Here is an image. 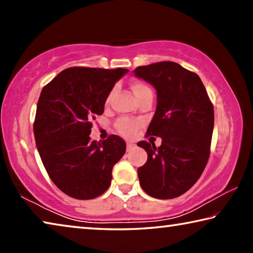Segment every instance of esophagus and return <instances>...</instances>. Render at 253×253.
<instances>
[{"mask_svg": "<svg viewBox=\"0 0 253 253\" xmlns=\"http://www.w3.org/2000/svg\"><path fill=\"white\" fill-rule=\"evenodd\" d=\"M126 148H127V152H130L132 148H135V144L127 142V144H126Z\"/></svg>", "mask_w": 253, "mask_h": 253, "instance_id": "1", "label": "esophagus"}]
</instances>
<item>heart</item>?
I'll list each match as a JSON object with an SVG mask.
<instances>
[{
    "instance_id": "heart-1",
    "label": "heart",
    "mask_w": 253,
    "mask_h": 253,
    "mask_svg": "<svg viewBox=\"0 0 253 253\" xmlns=\"http://www.w3.org/2000/svg\"><path fill=\"white\" fill-rule=\"evenodd\" d=\"M131 89L135 96H139L140 93H143L144 91L151 90L146 84H144L142 83H135L131 85ZM138 126H139L138 122L131 121V119H128V118H122L121 121H118L116 124V129L121 135L130 137L134 135V132L137 130Z\"/></svg>"
}]
</instances>
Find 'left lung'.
I'll return each instance as SVG.
<instances>
[{
  "label": "left lung",
  "instance_id": "left-lung-1",
  "mask_svg": "<svg viewBox=\"0 0 253 253\" xmlns=\"http://www.w3.org/2000/svg\"><path fill=\"white\" fill-rule=\"evenodd\" d=\"M134 76L155 88L157 105L147 135L162 145L137 143L147 152L139 168V184L155 199H174L185 193L203 173L210 156L214 109L200 77L178 63L163 61L138 67Z\"/></svg>",
  "mask_w": 253,
  "mask_h": 253
}]
</instances>
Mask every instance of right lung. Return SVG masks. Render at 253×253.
<instances>
[{
  "instance_id": "1",
  "label": "right lung",
  "mask_w": 253,
  "mask_h": 253,
  "mask_svg": "<svg viewBox=\"0 0 253 253\" xmlns=\"http://www.w3.org/2000/svg\"><path fill=\"white\" fill-rule=\"evenodd\" d=\"M127 72L68 68L42 89L33 125L38 152L52 182L71 198L90 200L106 192L114 165L126 152L117 135L100 142L89 135L111 89Z\"/></svg>"
}]
</instances>
